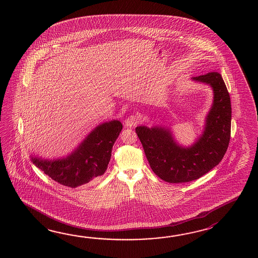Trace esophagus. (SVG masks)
Returning <instances> with one entry per match:
<instances>
[{
  "mask_svg": "<svg viewBox=\"0 0 258 258\" xmlns=\"http://www.w3.org/2000/svg\"><path fill=\"white\" fill-rule=\"evenodd\" d=\"M140 121V118L139 116L131 115L127 117L125 119V126L126 127H134L137 125Z\"/></svg>",
  "mask_w": 258,
  "mask_h": 258,
  "instance_id": "obj_1",
  "label": "esophagus"
}]
</instances>
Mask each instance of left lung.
I'll return each mask as SVG.
<instances>
[{
  "label": "left lung",
  "mask_w": 258,
  "mask_h": 258,
  "mask_svg": "<svg viewBox=\"0 0 258 258\" xmlns=\"http://www.w3.org/2000/svg\"><path fill=\"white\" fill-rule=\"evenodd\" d=\"M192 80L209 85L214 93L202 135L192 146L176 142L169 127L136 128L151 169L170 183L188 182L208 173L223 159L230 143L231 105L221 75L212 72Z\"/></svg>",
  "instance_id": "left-lung-1"
}]
</instances>
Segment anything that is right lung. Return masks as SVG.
Here are the masks:
<instances>
[{"mask_svg": "<svg viewBox=\"0 0 258 258\" xmlns=\"http://www.w3.org/2000/svg\"><path fill=\"white\" fill-rule=\"evenodd\" d=\"M122 124L118 120L100 123L88 134L77 148L66 158L44 159L30 155L34 165L53 181L76 188L104 174L111 157L113 144Z\"/></svg>", "mask_w": 258, "mask_h": 258, "instance_id": "obj_1", "label": "right lung"}]
</instances>
